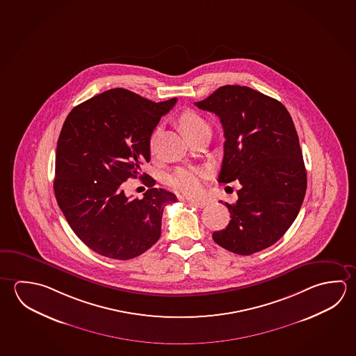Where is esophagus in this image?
I'll use <instances>...</instances> for the list:
<instances>
[{
    "instance_id": "34e87169",
    "label": "esophagus",
    "mask_w": 356,
    "mask_h": 356,
    "mask_svg": "<svg viewBox=\"0 0 356 356\" xmlns=\"http://www.w3.org/2000/svg\"><path fill=\"white\" fill-rule=\"evenodd\" d=\"M190 204L197 206V207H205V206L209 205V201H206V200H190Z\"/></svg>"
}]
</instances>
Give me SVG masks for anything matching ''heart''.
Segmentation results:
<instances>
[{
	"mask_svg": "<svg viewBox=\"0 0 356 356\" xmlns=\"http://www.w3.org/2000/svg\"><path fill=\"white\" fill-rule=\"evenodd\" d=\"M177 122L186 136L207 126L205 120L193 110H187L181 113ZM206 176H207L206 170L197 169V168H181L170 176L169 184L170 186L177 193L186 196H196L202 190V182L205 180Z\"/></svg>",
	"mask_w": 356,
	"mask_h": 356,
	"instance_id": "heart-1",
	"label": "heart"
}]
</instances>
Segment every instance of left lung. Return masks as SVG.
<instances>
[{"mask_svg":"<svg viewBox=\"0 0 356 356\" xmlns=\"http://www.w3.org/2000/svg\"><path fill=\"white\" fill-rule=\"evenodd\" d=\"M195 105L220 118L224 159L218 182L238 180L230 222L212 234L221 248L251 255L274 245L298 216L306 193L299 136L286 107L248 86L226 85Z\"/></svg>","mask_w":356,"mask_h":356,"instance_id":"obj_1","label":"left lung"}]
</instances>
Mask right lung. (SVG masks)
Here are the masks:
<instances>
[{
	"label": "right lung",
	"mask_w": 356,
	"mask_h": 356,
	"mask_svg": "<svg viewBox=\"0 0 356 356\" xmlns=\"http://www.w3.org/2000/svg\"><path fill=\"white\" fill-rule=\"evenodd\" d=\"M177 99H144L113 88L74 107L57 141L54 190L71 229L95 252L116 260L144 254L161 236L163 207L175 193L154 187L140 170L150 161V138ZM140 176L151 188L127 198L120 184Z\"/></svg>",
	"instance_id": "add662e5"
}]
</instances>
